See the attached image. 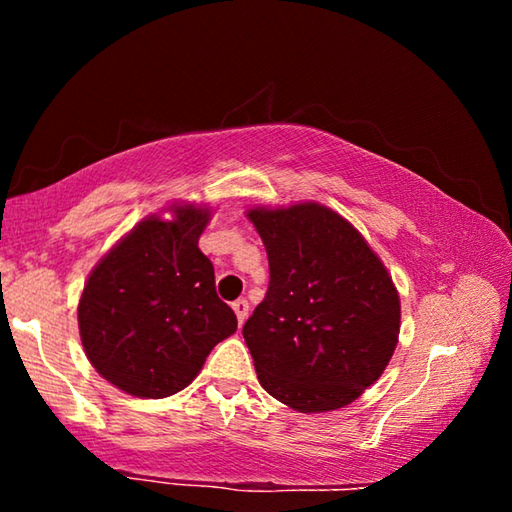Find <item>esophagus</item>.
<instances>
[{
	"label": "esophagus",
	"mask_w": 512,
	"mask_h": 512,
	"mask_svg": "<svg viewBox=\"0 0 512 512\" xmlns=\"http://www.w3.org/2000/svg\"><path fill=\"white\" fill-rule=\"evenodd\" d=\"M232 309H235L239 325H244V323H246V318H248V302H246L244 298H239V300L232 302Z\"/></svg>",
	"instance_id": "1"
}]
</instances>
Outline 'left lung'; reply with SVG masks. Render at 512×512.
<instances>
[{
  "label": "left lung",
  "instance_id": "8db88e82",
  "mask_svg": "<svg viewBox=\"0 0 512 512\" xmlns=\"http://www.w3.org/2000/svg\"><path fill=\"white\" fill-rule=\"evenodd\" d=\"M248 219L271 271L244 325L259 384L300 413L348 406L395 352L400 296L391 275L361 232L320 203L253 207Z\"/></svg>",
  "mask_w": 512,
  "mask_h": 512
}]
</instances>
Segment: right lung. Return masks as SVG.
<instances>
[{
	"label": "right lung",
	"instance_id": "1",
	"mask_svg": "<svg viewBox=\"0 0 512 512\" xmlns=\"http://www.w3.org/2000/svg\"><path fill=\"white\" fill-rule=\"evenodd\" d=\"M149 216L94 266L79 300L85 357L112 386L160 400L183 391L237 316L216 296L214 266L198 248L210 210L173 205Z\"/></svg>",
	"mask_w": 512,
	"mask_h": 512
}]
</instances>
